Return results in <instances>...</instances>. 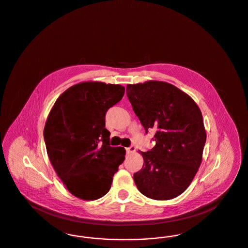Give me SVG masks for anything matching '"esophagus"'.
Returning a JSON list of instances; mask_svg holds the SVG:
<instances>
[{"instance_id": "obj_1", "label": "esophagus", "mask_w": 248, "mask_h": 248, "mask_svg": "<svg viewBox=\"0 0 248 248\" xmlns=\"http://www.w3.org/2000/svg\"><path fill=\"white\" fill-rule=\"evenodd\" d=\"M136 152V148L134 146H131L129 148H126V153L127 154H134Z\"/></svg>"}]
</instances>
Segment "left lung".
Wrapping results in <instances>:
<instances>
[{"label": "left lung", "instance_id": "left-lung-1", "mask_svg": "<svg viewBox=\"0 0 248 248\" xmlns=\"http://www.w3.org/2000/svg\"><path fill=\"white\" fill-rule=\"evenodd\" d=\"M126 94L143 127L156 130L154 148L142 153L144 164L134 174L143 195L171 200L184 192L202 160L206 132L200 108L171 83L147 81L127 84Z\"/></svg>", "mask_w": 248, "mask_h": 248}]
</instances>
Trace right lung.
I'll return each instance as SVG.
<instances>
[{
    "label": "right lung",
    "instance_id": "right-lung-1",
    "mask_svg": "<svg viewBox=\"0 0 248 248\" xmlns=\"http://www.w3.org/2000/svg\"><path fill=\"white\" fill-rule=\"evenodd\" d=\"M120 84L83 82L68 88L52 107L44 129L48 157L75 197L96 200L110 189L123 147H110L105 115L124 96Z\"/></svg>",
    "mask_w": 248,
    "mask_h": 248
}]
</instances>
